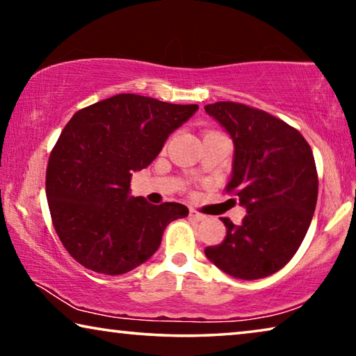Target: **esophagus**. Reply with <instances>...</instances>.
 Segmentation results:
<instances>
[{
	"label": "esophagus",
	"instance_id": "1",
	"mask_svg": "<svg viewBox=\"0 0 356 356\" xmlns=\"http://www.w3.org/2000/svg\"><path fill=\"white\" fill-rule=\"evenodd\" d=\"M188 216L191 220H195V222H202V220H206L204 213H200L198 211H195V209H190Z\"/></svg>",
	"mask_w": 356,
	"mask_h": 356
}]
</instances>
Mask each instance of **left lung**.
Segmentation results:
<instances>
[{
    "instance_id": "obj_1",
    "label": "left lung",
    "mask_w": 356,
    "mask_h": 356,
    "mask_svg": "<svg viewBox=\"0 0 356 356\" xmlns=\"http://www.w3.org/2000/svg\"><path fill=\"white\" fill-rule=\"evenodd\" d=\"M234 144L228 191L247 216L223 218L227 238L206 257L231 277L263 279L277 273L300 249L317 204L318 177L302 134L268 112L220 101L204 106Z\"/></svg>"
}]
</instances>
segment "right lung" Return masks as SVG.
Instances as JSON below:
<instances>
[{
    "label": "right lung",
    "mask_w": 356,
    "mask_h": 356,
    "mask_svg": "<svg viewBox=\"0 0 356 356\" xmlns=\"http://www.w3.org/2000/svg\"><path fill=\"white\" fill-rule=\"evenodd\" d=\"M196 111L122 93L72 115L50 154L46 195L56 234L77 263L125 274L154 255L172 220L188 216L179 202L134 198L129 182Z\"/></svg>",
    "instance_id": "right-lung-1"
}]
</instances>
